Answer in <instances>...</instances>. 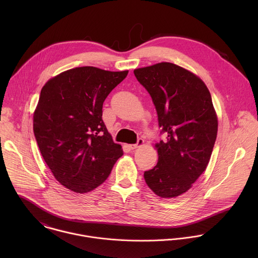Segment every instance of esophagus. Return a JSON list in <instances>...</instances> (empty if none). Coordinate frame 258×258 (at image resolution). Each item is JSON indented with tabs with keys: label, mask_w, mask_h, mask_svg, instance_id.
Listing matches in <instances>:
<instances>
[{
	"label": "esophagus",
	"mask_w": 258,
	"mask_h": 258,
	"mask_svg": "<svg viewBox=\"0 0 258 258\" xmlns=\"http://www.w3.org/2000/svg\"><path fill=\"white\" fill-rule=\"evenodd\" d=\"M143 145H144V140H143L142 138H139V139L137 140V143H136V144L128 145V148L131 149V150H133V149H136V148L141 147V146H143Z\"/></svg>",
	"instance_id": "34e87169"
}]
</instances>
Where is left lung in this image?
<instances>
[{"label":"left lung","mask_w":258,"mask_h":258,"mask_svg":"<svg viewBox=\"0 0 258 258\" xmlns=\"http://www.w3.org/2000/svg\"><path fill=\"white\" fill-rule=\"evenodd\" d=\"M158 114L161 133L155 147L158 163L144 173L148 186L161 198L188 190L207 169L218 134V117L211 93L196 74L171 62L134 71Z\"/></svg>","instance_id":"left-lung-1"}]
</instances>
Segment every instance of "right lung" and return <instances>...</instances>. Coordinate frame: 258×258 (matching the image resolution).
I'll use <instances>...</instances> for the list:
<instances>
[{"mask_svg": "<svg viewBox=\"0 0 258 258\" xmlns=\"http://www.w3.org/2000/svg\"><path fill=\"white\" fill-rule=\"evenodd\" d=\"M128 74L93 67L69 70L41 88L34 113V133L54 178L84 194L102 184L123 155L102 120L108 94Z\"/></svg>", "mask_w": 258, "mask_h": 258, "instance_id": "1", "label": "right lung"}]
</instances>
